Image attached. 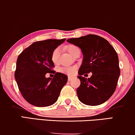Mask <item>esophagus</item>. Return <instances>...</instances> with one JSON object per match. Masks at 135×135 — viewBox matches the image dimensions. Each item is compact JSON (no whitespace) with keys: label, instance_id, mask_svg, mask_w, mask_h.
I'll return each mask as SVG.
<instances>
[{"label":"esophagus","instance_id":"1","mask_svg":"<svg viewBox=\"0 0 135 135\" xmlns=\"http://www.w3.org/2000/svg\"><path fill=\"white\" fill-rule=\"evenodd\" d=\"M73 79V78L71 77H68V81H71Z\"/></svg>","mask_w":135,"mask_h":135}]
</instances>
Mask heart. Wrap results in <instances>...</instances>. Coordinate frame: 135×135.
Listing matches in <instances>:
<instances>
[{"label": "heart", "mask_w": 135, "mask_h": 135, "mask_svg": "<svg viewBox=\"0 0 135 135\" xmlns=\"http://www.w3.org/2000/svg\"><path fill=\"white\" fill-rule=\"evenodd\" d=\"M68 52L72 55H74L75 54V52L79 50V49L77 46L74 45H68L66 47ZM60 48L56 47L53 50L51 54V60L54 64H57L59 61L60 57ZM60 71L63 72L64 74H67L69 75H72L75 73L76 68L75 67H62L60 69Z\"/></svg>", "instance_id": "1"}]
</instances>
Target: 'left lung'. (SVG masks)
Masks as SVG:
<instances>
[{
  "label": "left lung",
  "instance_id": "1",
  "mask_svg": "<svg viewBox=\"0 0 135 135\" xmlns=\"http://www.w3.org/2000/svg\"><path fill=\"white\" fill-rule=\"evenodd\" d=\"M81 49L83 60L78 78L80 85L77 89L80 101L96 106L106 102L116 90L120 68L118 54L108 41L95 35H88L67 40ZM92 72L86 79L82 76Z\"/></svg>",
  "mask_w": 135,
  "mask_h": 135
}]
</instances>
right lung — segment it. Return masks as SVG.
<instances>
[{"instance_id": "add662e5", "label": "right lung", "mask_w": 135, "mask_h": 135, "mask_svg": "<svg viewBox=\"0 0 135 135\" xmlns=\"http://www.w3.org/2000/svg\"><path fill=\"white\" fill-rule=\"evenodd\" d=\"M66 40H46L35 42L19 54L15 77L25 100L38 107H48L57 100L68 81V76L53 70L51 60L53 50ZM47 73L55 74L46 78Z\"/></svg>"}]
</instances>
